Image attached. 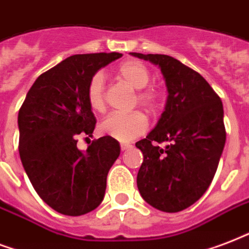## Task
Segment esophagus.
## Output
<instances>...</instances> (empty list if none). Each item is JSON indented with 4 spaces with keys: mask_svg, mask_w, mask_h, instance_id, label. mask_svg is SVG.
<instances>
[{
    "mask_svg": "<svg viewBox=\"0 0 249 249\" xmlns=\"http://www.w3.org/2000/svg\"><path fill=\"white\" fill-rule=\"evenodd\" d=\"M131 144H126V142H122V144H121V149H122V151H127V149H130L131 148Z\"/></svg>",
    "mask_w": 249,
    "mask_h": 249,
    "instance_id": "34e87169",
    "label": "esophagus"
}]
</instances>
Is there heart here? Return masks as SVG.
<instances>
[{"mask_svg": "<svg viewBox=\"0 0 249 249\" xmlns=\"http://www.w3.org/2000/svg\"><path fill=\"white\" fill-rule=\"evenodd\" d=\"M118 76L127 83L131 88L140 90L138 94L139 103L148 109H155L159 104V93L156 89H144L151 82V74L142 62L139 61H126L118 67ZM104 75L101 72L90 78L87 86V101L88 105L96 113L105 110V89H104ZM148 122L145 117L135 111L130 114L113 113L107 115L100 124V131L105 136L113 138L119 142H131L135 138L145 132Z\"/></svg>", "mask_w": 249, "mask_h": 249, "instance_id": "1", "label": "heart"}]
</instances>
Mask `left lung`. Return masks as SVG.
I'll return each instance as SVG.
<instances>
[{
	"label": "left lung",
	"mask_w": 249,
	"mask_h": 249,
	"mask_svg": "<svg viewBox=\"0 0 249 249\" xmlns=\"http://www.w3.org/2000/svg\"><path fill=\"white\" fill-rule=\"evenodd\" d=\"M131 55L159 66L167 90L157 124L135 144L144 156L139 192L159 211L180 212L196 203L214 178L226 142L222 101L201 75L178 59ZM159 142L168 145L161 148Z\"/></svg>",
	"instance_id": "obj_1"
}]
</instances>
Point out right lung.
Wrapping results in <instances>:
<instances>
[{
    "mask_svg": "<svg viewBox=\"0 0 249 249\" xmlns=\"http://www.w3.org/2000/svg\"><path fill=\"white\" fill-rule=\"evenodd\" d=\"M121 57L115 52L71 55L36 79L19 110L24 171L44 203L61 214H86L104 200L121 145L109 136L93 140L87 151L76 142L79 135L92 136L96 124L87 101L90 78Z\"/></svg>",
    "mask_w": 249,
    "mask_h": 249,
    "instance_id": "right-lung-1",
    "label": "right lung"
}]
</instances>
